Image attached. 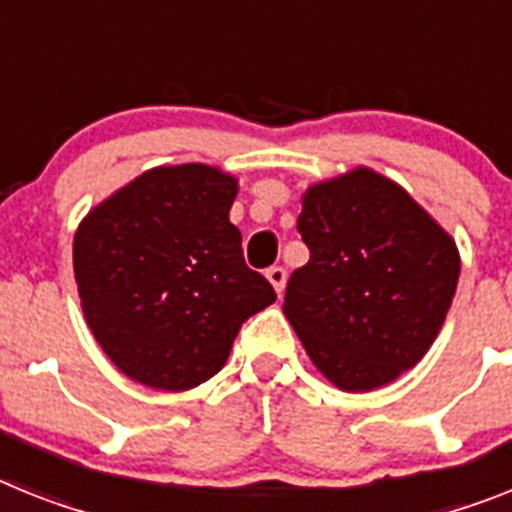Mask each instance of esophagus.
Here are the masks:
<instances>
[{"instance_id": "1", "label": "esophagus", "mask_w": 512, "mask_h": 512, "mask_svg": "<svg viewBox=\"0 0 512 512\" xmlns=\"http://www.w3.org/2000/svg\"><path fill=\"white\" fill-rule=\"evenodd\" d=\"M265 276H268V281L273 283V289H276L278 296H281L283 286H286V268H281V265H273V268L265 270Z\"/></svg>"}]
</instances>
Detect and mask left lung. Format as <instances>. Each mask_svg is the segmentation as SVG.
Here are the masks:
<instances>
[{
  "label": "left lung",
  "mask_w": 512,
  "mask_h": 512,
  "mask_svg": "<svg viewBox=\"0 0 512 512\" xmlns=\"http://www.w3.org/2000/svg\"><path fill=\"white\" fill-rule=\"evenodd\" d=\"M296 229L309 263L291 273L283 312L315 367L351 393L414 367L458 286L453 239L369 169L309 187Z\"/></svg>",
  "instance_id": "left-lung-1"
}]
</instances>
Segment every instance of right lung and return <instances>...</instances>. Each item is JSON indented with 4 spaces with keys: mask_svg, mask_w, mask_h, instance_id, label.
<instances>
[{
    "mask_svg": "<svg viewBox=\"0 0 512 512\" xmlns=\"http://www.w3.org/2000/svg\"><path fill=\"white\" fill-rule=\"evenodd\" d=\"M236 179L203 163L150 169L88 213L72 260L88 328L111 362L158 390L226 364L242 322L276 302L229 221Z\"/></svg>",
    "mask_w": 512,
    "mask_h": 512,
    "instance_id": "obj_1",
    "label": "right lung"
}]
</instances>
